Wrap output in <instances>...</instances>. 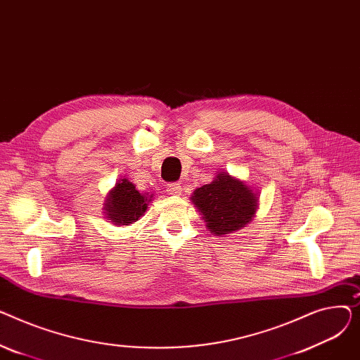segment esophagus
<instances>
[{
  "instance_id": "1",
  "label": "esophagus",
  "mask_w": 360,
  "mask_h": 360,
  "mask_svg": "<svg viewBox=\"0 0 360 360\" xmlns=\"http://www.w3.org/2000/svg\"><path fill=\"white\" fill-rule=\"evenodd\" d=\"M181 191H182V188H181L179 184H176V182L167 184V193H169L170 195H179Z\"/></svg>"
}]
</instances>
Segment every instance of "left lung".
<instances>
[{"mask_svg":"<svg viewBox=\"0 0 360 360\" xmlns=\"http://www.w3.org/2000/svg\"><path fill=\"white\" fill-rule=\"evenodd\" d=\"M191 201L202 214L210 233L216 236H226L245 228L258 207V197L251 188L226 172L197 188Z\"/></svg>","mask_w":360,"mask_h":360,"instance_id":"1","label":"left lung"}]
</instances>
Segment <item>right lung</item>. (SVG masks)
Here are the masks:
<instances>
[{"mask_svg": "<svg viewBox=\"0 0 360 360\" xmlns=\"http://www.w3.org/2000/svg\"><path fill=\"white\" fill-rule=\"evenodd\" d=\"M147 195L148 194H141L136 185L127 178L121 179L109 191L105 201L108 220L118 226H128L132 221H137L144 214L148 202L151 201V195Z\"/></svg>", "mask_w": 360, "mask_h": 360, "instance_id": "right-lung-1", "label": "right lung"}]
</instances>
